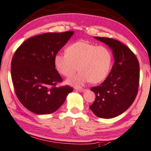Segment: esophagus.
<instances>
[{
    "label": "esophagus",
    "instance_id": "obj_1",
    "mask_svg": "<svg viewBox=\"0 0 151 151\" xmlns=\"http://www.w3.org/2000/svg\"><path fill=\"white\" fill-rule=\"evenodd\" d=\"M76 89H77V91H79V92L85 91V89H84V88H76Z\"/></svg>",
    "mask_w": 151,
    "mask_h": 151
}]
</instances>
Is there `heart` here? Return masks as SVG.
Returning <instances> with one entry per match:
<instances>
[{
    "label": "heart",
    "mask_w": 151,
    "mask_h": 151,
    "mask_svg": "<svg viewBox=\"0 0 151 151\" xmlns=\"http://www.w3.org/2000/svg\"><path fill=\"white\" fill-rule=\"evenodd\" d=\"M65 51L56 54L54 65L58 72L65 77L72 75L78 66L79 73L67 80L72 86H80L88 81L91 83L101 82L112 69L113 56L106 46L79 41L70 44Z\"/></svg>",
    "instance_id": "b5f03b06"
}]
</instances>
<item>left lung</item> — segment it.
<instances>
[{"label":"left lung","mask_w":151,"mask_h":151,"mask_svg":"<svg viewBox=\"0 0 151 151\" xmlns=\"http://www.w3.org/2000/svg\"><path fill=\"white\" fill-rule=\"evenodd\" d=\"M94 38L112 49L115 63L105 80L91 88L96 99L90 109L97 117L110 119L126 111L137 97L139 63L134 52L120 41L106 37Z\"/></svg>","instance_id":"8db88e82"}]
</instances>
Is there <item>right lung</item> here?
<instances>
[{"mask_svg":"<svg viewBox=\"0 0 151 151\" xmlns=\"http://www.w3.org/2000/svg\"><path fill=\"white\" fill-rule=\"evenodd\" d=\"M73 31L44 33L28 39L14 52L11 77L16 96L27 110L47 115L58 110L73 91L57 87L63 81L54 65V57L73 35Z\"/></svg>","mask_w":151,"mask_h":151,"instance_id":"add662e5","label":"right lung"}]
</instances>
